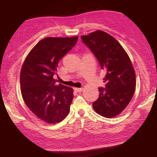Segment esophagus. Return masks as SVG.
I'll use <instances>...</instances> for the list:
<instances>
[{"label":"esophagus","mask_w":157,"mask_h":157,"mask_svg":"<svg viewBox=\"0 0 157 157\" xmlns=\"http://www.w3.org/2000/svg\"><path fill=\"white\" fill-rule=\"evenodd\" d=\"M74 91H76V92H80V91H82L83 89L82 88H74Z\"/></svg>","instance_id":"obj_1"}]
</instances>
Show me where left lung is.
<instances>
[{"label": "left lung", "mask_w": 157, "mask_h": 157, "mask_svg": "<svg viewBox=\"0 0 157 157\" xmlns=\"http://www.w3.org/2000/svg\"><path fill=\"white\" fill-rule=\"evenodd\" d=\"M81 40L106 72L105 88L93 103L94 111L104 117H114L129 104L135 91L136 74L131 60L121 44L106 32L96 31Z\"/></svg>", "instance_id": "obj_1"}]
</instances>
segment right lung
<instances>
[{
    "label": "right lung",
    "mask_w": 157,
    "mask_h": 157,
    "mask_svg": "<svg viewBox=\"0 0 157 157\" xmlns=\"http://www.w3.org/2000/svg\"><path fill=\"white\" fill-rule=\"evenodd\" d=\"M78 36L48 37L40 40L30 51L20 75L21 94L29 109L48 124L65 119L70 111L73 89L53 78L60 60L76 45Z\"/></svg>",
    "instance_id": "1"
}]
</instances>
